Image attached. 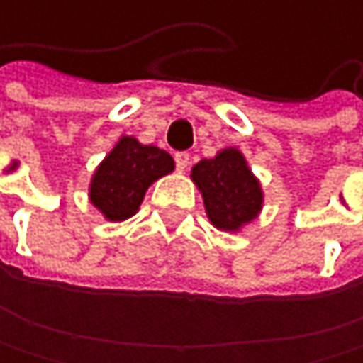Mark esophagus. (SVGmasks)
I'll list each match as a JSON object with an SVG mask.
<instances>
[{"mask_svg":"<svg viewBox=\"0 0 363 363\" xmlns=\"http://www.w3.org/2000/svg\"><path fill=\"white\" fill-rule=\"evenodd\" d=\"M176 167L180 169V172H185L187 167H189V155L187 152H176Z\"/></svg>","mask_w":363,"mask_h":363,"instance_id":"1","label":"esophagus"}]
</instances>
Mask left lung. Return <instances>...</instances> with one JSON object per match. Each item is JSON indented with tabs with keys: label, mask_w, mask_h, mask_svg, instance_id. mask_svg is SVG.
<instances>
[{
	"label": "left lung",
	"mask_w": 363,
	"mask_h": 363,
	"mask_svg": "<svg viewBox=\"0 0 363 363\" xmlns=\"http://www.w3.org/2000/svg\"><path fill=\"white\" fill-rule=\"evenodd\" d=\"M191 180L202 194L208 222L218 230L240 233L259 218L266 196L242 150L230 145L213 159L198 161Z\"/></svg>",
	"instance_id": "obj_1"
}]
</instances>
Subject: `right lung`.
Returning <instances> with one entry per match:
<instances>
[{
  "instance_id": "right-lung-1",
  "label": "right lung",
  "mask_w": 363,
  "mask_h": 363,
  "mask_svg": "<svg viewBox=\"0 0 363 363\" xmlns=\"http://www.w3.org/2000/svg\"><path fill=\"white\" fill-rule=\"evenodd\" d=\"M174 167L165 150L121 135L91 176L89 202L106 222H123L139 211L150 185L172 174Z\"/></svg>"
}]
</instances>
